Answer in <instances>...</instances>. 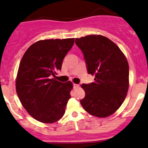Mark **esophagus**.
Returning a JSON list of instances; mask_svg holds the SVG:
<instances>
[{"mask_svg": "<svg viewBox=\"0 0 148 148\" xmlns=\"http://www.w3.org/2000/svg\"><path fill=\"white\" fill-rule=\"evenodd\" d=\"M74 88H79V85L76 84H74Z\"/></svg>", "mask_w": 148, "mask_h": 148, "instance_id": "obj_1", "label": "esophagus"}]
</instances>
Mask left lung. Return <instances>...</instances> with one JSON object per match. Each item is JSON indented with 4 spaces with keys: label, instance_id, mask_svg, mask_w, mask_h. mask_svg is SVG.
I'll return each instance as SVG.
<instances>
[{
    "label": "left lung",
    "instance_id": "left-lung-1",
    "mask_svg": "<svg viewBox=\"0 0 148 148\" xmlns=\"http://www.w3.org/2000/svg\"><path fill=\"white\" fill-rule=\"evenodd\" d=\"M82 51L88 74L95 75V82L82 84L86 97L81 100L88 113L106 118L120 108L128 92L129 64L125 54L107 37L89 35L76 38Z\"/></svg>",
    "mask_w": 148,
    "mask_h": 148
}]
</instances>
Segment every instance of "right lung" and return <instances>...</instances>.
<instances>
[{"label":"right lung","instance_id":"right-lung-1","mask_svg":"<svg viewBox=\"0 0 148 148\" xmlns=\"http://www.w3.org/2000/svg\"><path fill=\"white\" fill-rule=\"evenodd\" d=\"M74 38L51 39L30 46L22 57L16 78V91L22 106L37 121L53 123L65 112L73 84L54 79Z\"/></svg>","mask_w":148,"mask_h":148}]
</instances>
